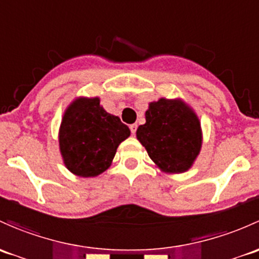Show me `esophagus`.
Wrapping results in <instances>:
<instances>
[{
	"label": "esophagus",
	"mask_w": 259,
	"mask_h": 259,
	"mask_svg": "<svg viewBox=\"0 0 259 259\" xmlns=\"http://www.w3.org/2000/svg\"><path fill=\"white\" fill-rule=\"evenodd\" d=\"M137 129H138V125L137 124H132L130 125V130H132V134L134 135L135 133H137Z\"/></svg>",
	"instance_id": "1"
}]
</instances>
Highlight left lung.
I'll return each mask as SVG.
<instances>
[{
	"mask_svg": "<svg viewBox=\"0 0 259 259\" xmlns=\"http://www.w3.org/2000/svg\"><path fill=\"white\" fill-rule=\"evenodd\" d=\"M145 124L137 138L157 168L182 174L195 164L202 148V129L196 111L181 98L149 103Z\"/></svg>",
	"mask_w": 259,
	"mask_h": 259,
	"instance_id": "obj_1",
	"label": "left lung"
}]
</instances>
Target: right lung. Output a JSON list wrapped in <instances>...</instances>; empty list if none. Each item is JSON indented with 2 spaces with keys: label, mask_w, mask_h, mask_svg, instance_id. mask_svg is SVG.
Returning <instances> with one entry per match:
<instances>
[{
  "label": "right lung",
  "mask_w": 259,
  "mask_h": 259,
  "mask_svg": "<svg viewBox=\"0 0 259 259\" xmlns=\"http://www.w3.org/2000/svg\"><path fill=\"white\" fill-rule=\"evenodd\" d=\"M130 129L100 105L99 97H77L62 116L58 133L63 164L73 175L95 178L108 170Z\"/></svg>",
  "instance_id": "add662e5"
}]
</instances>
